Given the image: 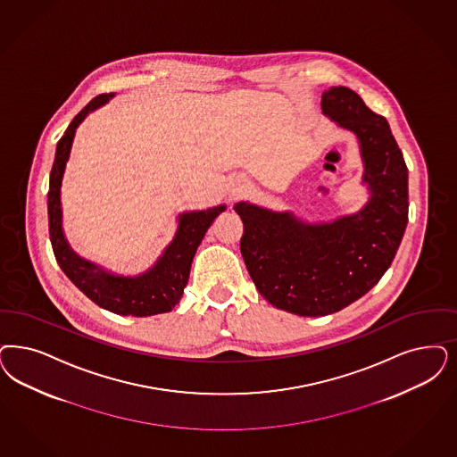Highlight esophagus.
Segmentation results:
<instances>
[{"label": "esophagus", "mask_w": 457, "mask_h": 457, "mask_svg": "<svg viewBox=\"0 0 457 457\" xmlns=\"http://www.w3.org/2000/svg\"><path fill=\"white\" fill-rule=\"evenodd\" d=\"M245 194V186L243 184H237V186H233V189L229 192V197L231 199H237V197H241Z\"/></svg>", "instance_id": "esophagus-1"}]
</instances>
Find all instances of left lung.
<instances>
[{
  "label": "left lung",
  "instance_id": "8db88e82",
  "mask_svg": "<svg viewBox=\"0 0 457 457\" xmlns=\"http://www.w3.org/2000/svg\"><path fill=\"white\" fill-rule=\"evenodd\" d=\"M320 106L360 140L368 204L324 224L235 205L243 220L239 250L258 292L273 307L303 317L339 312L370 292L392 265L409 222V170L388 121L345 86L326 91Z\"/></svg>",
  "mask_w": 457,
  "mask_h": 457
}]
</instances>
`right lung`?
I'll return each mask as SVG.
<instances>
[{"instance_id": "right-lung-1", "label": "right lung", "mask_w": 457, "mask_h": 457, "mask_svg": "<svg viewBox=\"0 0 457 457\" xmlns=\"http://www.w3.org/2000/svg\"><path fill=\"white\" fill-rule=\"evenodd\" d=\"M110 97L112 95H99L93 101H89L87 106L74 116L62 138L57 143L47 194L48 235L52 250L59 267L62 268L69 280L99 307L114 314L133 317L170 312L184 294L195 250L201 245L207 228L226 209L224 205L205 211L184 212L182 216H179V229L172 243L158 258L155 267L135 278L114 277L96 267L95 263L82 260L71 250L63 237L61 184L74 133L80 121L87 116V112L103 106Z\"/></svg>"}]
</instances>
